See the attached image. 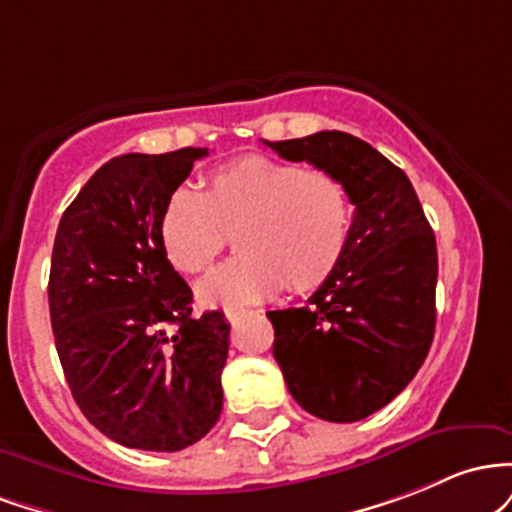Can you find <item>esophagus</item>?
Here are the masks:
<instances>
[{"label": "esophagus", "mask_w": 512, "mask_h": 512, "mask_svg": "<svg viewBox=\"0 0 512 512\" xmlns=\"http://www.w3.org/2000/svg\"><path fill=\"white\" fill-rule=\"evenodd\" d=\"M239 317H241L239 309H225V319L229 321V324H237Z\"/></svg>", "instance_id": "34e87169"}]
</instances>
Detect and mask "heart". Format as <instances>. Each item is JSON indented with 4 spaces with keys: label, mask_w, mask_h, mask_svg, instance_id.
<instances>
[{
    "label": "heart",
    "mask_w": 512,
    "mask_h": 512,
    "mask_svg": "<svg viewBox=\"0 0 512 512\" xmlns=\"http://www.w3.org/2000/svg\"><path fill=\"white\" fill-rule=\"evenodd\" d=\"M353 210L346 186L324 169L266 154L217 166L203 193L179 186L166 200L159 239L181 275H200L225 249L241 251L208 275L200 300L246 307L283 290L307 292L324 283L346 254Z\"/></svg>",
    "instance_id": "obj_1"
}]
</instances>
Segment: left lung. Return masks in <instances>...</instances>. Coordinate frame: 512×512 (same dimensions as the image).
<instances>
[{"mask_svg": "<svg viewBox=\"0 0 512 512\" xmlns=\"http://www.w3.org/2000/svg\"><path fill=\"white\" fill-rule=\"evenodd\" d=\"M266 145L329 171L355 205L336 271L304 307L268 319L292 399L324 421H363L416 377L433 343L435 234L409 176L360 137L321 130Z\"/></svg>", "mask_w": 512, "mask_h": 512, "instance_id": "obj_1", "label": "left lung"}]
</instances>
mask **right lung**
<instances>
[{
	"label": "right lung",
	"mask_w": 512,
	"mask_h": 512,
	"mask_svg": "<svg viewBox=\"0 0 512 512\" xmlns=\"http://www.w3.org/2000/svg\"><path fill=\"white\" fill-rule=\"evenodd\" d=\"M208 149L123 154L72 200L55 234L50 321L74 401L125 447L176 452L222 411L229 324L193 314L159 239L169 195Z\"/></svg>",
	"instance_id": "add662e5"
}]
</instances>
